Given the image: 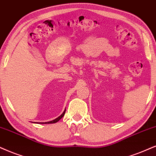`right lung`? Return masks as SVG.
<instances>
[{"label":"right lung","instance_id":"obj_1","mask_svg":"<svg viewBox=\"0 0 156 156\" xmlns=\"http://www.w3.org/2000/svg\"><path fill=\"white\" fill-rule=\"evenodd\" d=\"M65 113H66V110H65V111L63 112V113L61 114L60 117H58V118H56V119H55L54 120H52V121L44 122V123H43V124H52V123H56V122H58L59 121V120H60V119H62V118L63 117V116L65 115Z\"/></svg>","mask_w":156,"mask_h":156}]
</instances>
